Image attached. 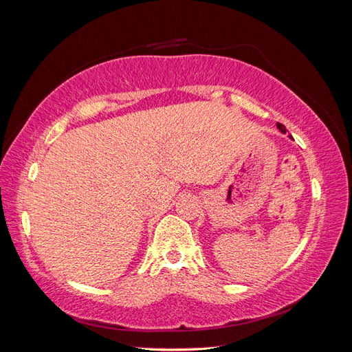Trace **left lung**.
Listing matches in <instances>:
<instances>
[{"instance_id": "left-lung-1", "label": "left lung", "mask_w": 352, "mask_h": 352, "mask_svg": "<svg viewBox=\"0 0 352 352\" xmlns=\"http://www.w3.org/2000/svg\"><path fill=\"white\" fill-rule=\"evenodd\" d=\"M278 129L282 132V133H286V129H285V126L283 124H280V123H278ZM291 140H292V136H289Z\"/></svg>"}]
</instances>
